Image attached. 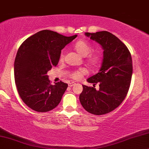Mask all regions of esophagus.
Segmentation results:
<instances>
[{
  "instance_id": "34e87169",
  "label": "esophagus",
  "mask_w": 149,
  "mask_h": 149,
  "mask_svg": "<svg viewBox=\"0 0 149 149\" xmlns=\"http://www.w3.org/2000/svg\"><path fill=\"white\" fill-rule=\"evenodd\" d=\"M75 83H74V82H69L68 83V86H70V87H72V86H74L75 85Z\"/></svg>"
}]
</instances>
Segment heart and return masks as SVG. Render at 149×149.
I'll list each match as a JSON object with an SVG mask.
<instances>
[{
	"label": "heart",
	"instance_id": "1",
	"mask_svg": "<svg viewBox=\"0 0 149 149\" xmlns=\"http://www.w3.org/2000/svg\"><path fill=\"white\" fill-rule=\"evenodd\" d=\"M74 48L79 54L83 56H87L88 54L91 52L92 50V47L91 45H90V44L86 41H84V40H79V41L77 42L74 45ZM63 54L61 53V54H60L61 61L63 59ZM86 61H87V63H88L90 65L92 66V67H94V66L97 65L100 63L101 56L100 54H95V53L91 54L88 56ZM86 72H86V69L81 68L77 70L72 72L70 74V77L72 79H73L78 80L80 79L83 75L86 74Z\"/></svg>",
	"mask_w": 149,
	"mask_h": 149
}]
</instances>
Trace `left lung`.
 I'll return each mask as SVG.
<instances>
[{
	"label": "left lung",
	"mask_w": 149,
	"mask_h": 149,
	"mask_svg": "<svg viewBox=\"0 0 149 149\" xmlns=\"http://www.w3.org/2000/svg\"><path fill=\"white\" fill-rule=\"evenodd\" d=\"M85 35L102 45L104 56L99 72L87 79L93 87L82 85L79 100L88 113L105 115L118 107L127 95L133 74L131 55L125 44L111 32H86ZM97 83L100 89L97 91Z\"/></svg>",
	"instance_id": "left-lung-1"
}]
</instances>
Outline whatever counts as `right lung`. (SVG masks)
I'll use <instances>...</instances> for the list:
<instances>
[{"mask_svg":"<svg viewBox=\"0 0 149 149\" xmlns=\"http://www.w3.org/2000/svg\"><path fill=\"white\" fill-rule=\"evenodd\" d=\"M77 36L45 30L27 38L19 47L14 79L18 95L31 109L48 112L60 103L68 84L60 81L52 85L47 73L58 64L61 49Z\"/></svg>","mask_w":149,"mask_h":149,"instance_id":"right-lung-1","label":"right lung"}]
</instances>
